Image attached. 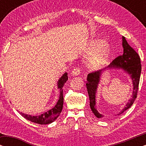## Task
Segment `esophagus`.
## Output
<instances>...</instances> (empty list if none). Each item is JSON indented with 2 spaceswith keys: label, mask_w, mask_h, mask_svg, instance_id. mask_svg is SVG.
<instances>
[{
  "label": "esophagus",
  "mask_w": 146,
  "mask_h": 146,
  "mask_svg": "<svg viewBox=\"0 0 146 146\" xmlns=\"http://www.w3.org/2000/svg\"><path fill=\"white\" fill-rule=\"evenodd\" d=\"M80 73V70L79 68H75L74 70L72 71L71 74L72 76H78L79 75V74Z\"/></svg>",
  "instance_id": "1"
}]
</instances>
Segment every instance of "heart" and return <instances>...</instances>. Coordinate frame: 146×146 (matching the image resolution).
Returning <instances> with one entry per match:
<instances>
[{
	"mask_svg": "<svg viewBox=\"0 0 146 146\" xmlns=\"http://www.w3.org/2000/svg\"><path fill=\"white\" fill-rule=\"evenodd\" d=\"M98 52L92 56L88 63V68L90 70H97L106 63L110 54V49L108 46L105 45V42L101 40L92 41L86 49L88 54H93Z\"/></svg>",
	"mask_w": 146,
	"mask_h": 146,
	"instance_id": "heart-1",
	"label": "heart"
}]
</instances>
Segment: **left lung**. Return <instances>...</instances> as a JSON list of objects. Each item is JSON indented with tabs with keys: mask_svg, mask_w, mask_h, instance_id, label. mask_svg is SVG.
Segmentation results:
<instances>
[{
	"mask_svg": "<svg viewBox=\"0 0 146 146\" xmlns=\"http://www.w3.org/2000/svg\"><path fill=\"white\" fill-rule=\"evenodd\" d=\"M122 46L123 48V54L117 56L105 68L94 72L88 74L86 81V88L90 98V106L96 116L101 118L104 115L99 113L96 106V93L97 91L98 85L100 80V77L104 71L107 69H122L130 76L133 83V93L131 98L129 100L124 108H123L119 114H121L125 110L129 109L134 102L137 97V91L141 74V60L138 54L132 48L127 42L124 36H122Z\"/></svg>",
	"mask_w": 146,
	"mask_h": 146,
	"instance_id": "8db88e82",
	"label": "left lung"
}]
</instances>
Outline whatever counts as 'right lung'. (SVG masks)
<instances>
[{
  "label": "right lung",
  "instance_id": "obj_1",
  "mask_svg": "<svg viewBox=\"0 0 146 146\" xmlns=\"http://www.w3.org/2000/svg\"><path fill=\"white\" fill-rule=\"evenodd\" d=\"M67 80L68 74L65 72L60 77V78L58 80V81L57 85L58 88L60 90V96L56 104L55 105L54 107H53L50 110L47 111L45 113H43L42 114L40 115H31L20 112L21 115H23L25 118L28 119V120L33 121L34 123H38V124H48V123L53 122L59 116V115L60 114L62 111V110L64 103L62 88Z\"/></svg>",
  "mask_w": 146,
  "mask_h": 146
}]
</instances>
